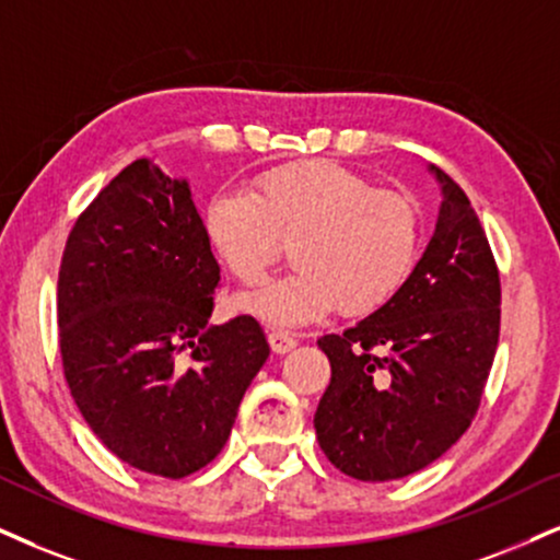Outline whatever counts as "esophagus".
Wrapping results in <instances>:
<instances>
[{
    "label": "esophagus",
    "instance_id": "esophagus-1",
    "mask_svg": "<svg viewBox=\"0 0 560 560\" xmlns=\"http://www.w3.org/2000/svg\"><path fill=\"white\" fill-rule=\"evenodd\" d=\"M267 340H269V348H272V353H278V355L291 353L295 345H299V340H295L293 335L282 332V329H269Z\"/></svg>",
    "mask_w": 560,
    "mask_h": 560
}]
</instances>
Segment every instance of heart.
<instances>
[{"instance_id":"obj_1","label":"heart","mask_w":560,"mask_h":560,"mask_svg":"<svg viewBox=\"0 0 560 560\" xmlns=\"http://www.w3.org/2000/svg\"><path fill=\"white\" fill-rule=\"evenodd\" d=\"M202 228L220 265L244 285H257L291 241L293 272L236 301L241 312L285 327L335 306L342 316L382 308L410 275L420 236L410 199L332 161L265 171L248 195L218 191Z\"/></svg>"}]
</instances>
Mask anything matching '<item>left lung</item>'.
Instances as JSON below:
<instances>
[{"label": "left lung", "instance_id": "1", "mask_svg": "<svg viewBox=\"0 0 560 560\" xmlns=\"http://www.w3.org/2000/svg\"><path fill=\"white\" fill-rule=\"evenodd\" d=\"M436 231L402 288L319 348L332 365L314 416L322 452L355 480L436 462L478 412L501 329V280L470 199L444 171Z\"/></svg>", "mask_w": 560, "mask_h": 560}]
</instances>
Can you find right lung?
Wrapping results in <instances>:
<instances>
[{
	"label": "right lung",
	"mask_w": 560,
	"mask_h": 560,
	"mask_svg": "<svg viewBox=\"0 0 560 560\" xmlns=\"http://www.w3.org/2000/svg\"><path fill=\"white\" fill-rule=\"evenodd\" d=\"M220 267L186 178L135 161L74 223L59 267L65 378L93 433L161 478L225 446L269 355L254 316L207 324Z\"/></svg>",
	"instance_id": "right-lung-1"
}]
</instances>
